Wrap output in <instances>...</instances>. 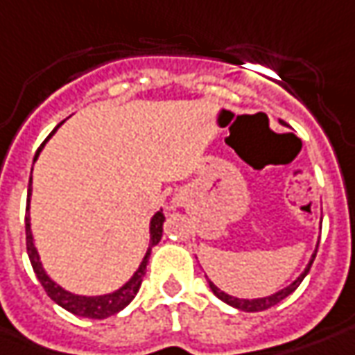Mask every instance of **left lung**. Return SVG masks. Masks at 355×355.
<instances>
[{"label":"left lung","mask_w":355,"mask_h":355,"mask_svg":"<svg viewBox=\"0 0 355 355\" xmlns=\"http://www.w3.org/2000/svg\"><path fill=\"white\" fill-rule=\"evenodd\" d=\"M317 248H319V243H317ZM317 248H315V252L311 254V259H309V262H307L305 270L299 274L297 278L293 279L289 286L278 289L276 293H270V295H266V297H257V299L233 297V295H229V293H225V291H221V289H219L218 286L214 284V282H209V278H208L209 289L214 291V295H216V297L221 299L223 303H227V305H231V307H235V309H239V311H245V313H259V311L270 309V307H274L276 303H279L282 299H286L288 295H291V293H293V291L299 288V284H301V282H303V278L309 274L311 264H313V260H315V257H317Z\"/></svg>","instance_id":"obj_1"}]
</instances>
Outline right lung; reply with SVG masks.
<instances>
[{"instance_id": "1", "label": "right lung", "mask_w": 355, "mask_h": 355, "mask_svg": "<svg viewBox=\"0 0 355 355\" xmlns=\"http://www.w3.org/2000/svg\"><path fill=\"white\" fill-rule=\"evenodd\" d=\"M58 128H60V124L52 130V134L48 137L54 136ZM42 147H44V144L40 146V149ZM40 149L36 151L35 161L38 159ZM31 196H33V171H31V184H28V194H26V252H28V259H31V264H33L36 278L42 284V288L48 293V297L52 299V301H56L60 307H64V309L73 313L77 317H85V319H107L110 315H116L124 307H128L132 303V299L136 297V293L139 291V286L144 282L151 248L155 247L159 241H161V237H163V221H165L163 209L155 211L151 221H149V247H147L144 260L139 262L137 270L132 274V278L128 279L126 284H122L118 289L110 291V293H103V295H79V293H71V291L64 289L58 282H54V279L46 274L44 266H42V260H40V254H38V248L35 245L33 229H31Z\"/></svg>"}]
</instances>
